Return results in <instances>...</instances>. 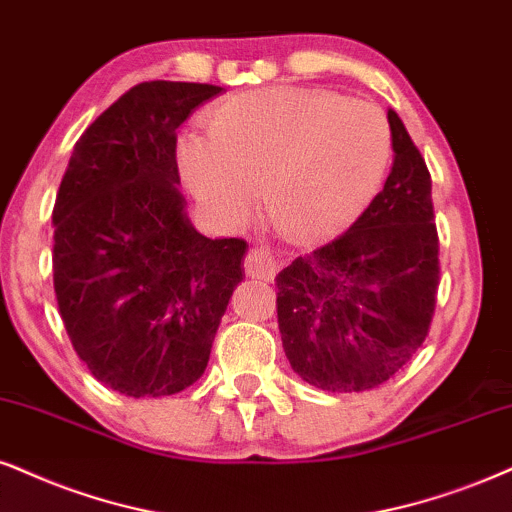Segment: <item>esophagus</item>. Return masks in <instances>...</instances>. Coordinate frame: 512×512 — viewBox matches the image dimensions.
I'll return each instance as SVG.
<instances>
[{"mask_svg": "<svg viewBox=\"0 0 512 512\" xmlns=\"http://www.w3.org/2000/svg\"><path fill=\"white\" fill-rule=\"evenodd\" d=\"M281 269V262H278L276 252L269 248V245H252L245 255V271L248 276L262 278V281H271Z\"/></svg>", "mask_w": 512, "mask_h": 512, "instance_id": "34e87169", "label": "esophagus"}]
</instances>
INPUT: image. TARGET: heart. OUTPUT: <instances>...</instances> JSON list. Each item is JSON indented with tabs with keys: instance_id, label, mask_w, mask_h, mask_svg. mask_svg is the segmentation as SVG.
I'll return each mask as SVG.
<instances>
[{
	"instance_id": "1",
	"label": "heart",
	"mask_w": 512,
	"mask_h": 512,
	"mask_svg": "<svg viewBox=\"0 0 512 512\" xmlns=\"http://www.w3.org/2000/svg\"><path fill=\"white\" fill-rule=\"evenodd\" d=\"M392 151L380 108L326 89L238 94L210 118V137L181 144L191 191L224 219L243 217L252 193L290 236L345 226L378 189Z\"/></svg>"
}]
</instances>
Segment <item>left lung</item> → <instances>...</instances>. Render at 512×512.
Wrapping results in <instances>:
<instances>
[{
	"label": "left lung",
	"mask_w": 512,
	"mask_h": 512,
	"mask_svg": "<svg viewBox=\"0 0 512 512\" xmlns=\"http://www.w3.org/2000/svg\"><path fill=\"white\" fill-rule=\"evenodd\" d=\"M394 165L357 222L276 276L293 371L326 392L387 383L428 338L439 288L432 179L404 122L387 111Z\"/></svg>",
	"instance_id": "left-lung-1"
}]
</instances>
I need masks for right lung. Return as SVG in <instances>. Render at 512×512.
<instances>
[{"label": "right lung", "instance_id": "obj_1", "mask_svg": "<svg viewBox=\"0 0 512 512\" xmlns=\"http://www.w3.org/2000/svg\"><path fill=\"white\" fill-rule=\"evenodd\" d=\"M219 92L137 84L84 129L58 186V312L77 357L125 397H167L196 383L245 276L243 238L200 236L177 186V129Z\"/></svg>", "mask_w": 512, "mask_h": 512}]
</instances>
